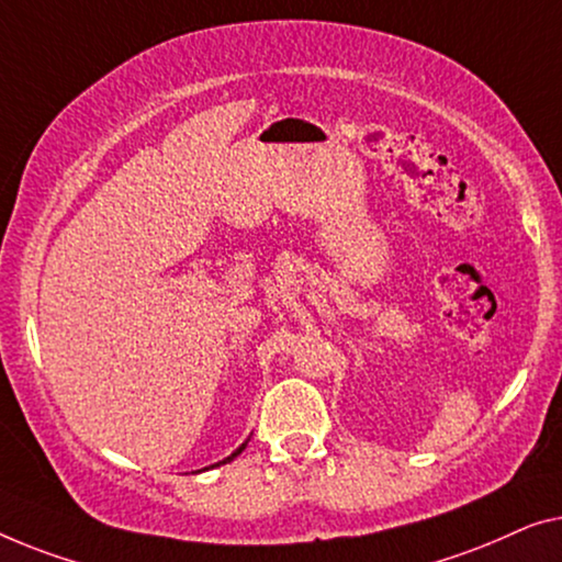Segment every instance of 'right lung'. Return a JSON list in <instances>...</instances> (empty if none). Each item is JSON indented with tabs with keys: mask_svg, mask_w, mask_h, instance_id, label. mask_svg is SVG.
Masks as SVG:
<instances>
[{
	"mask_svg": "<svg viewBox=\"0 0 562 562\" xmlns=\"http://www.w3.org/2000/svg\"><path fill=\"white\" fill-rule=\"evenodd\" d=\"M244 448H247V442H241V446H239V448H236V450H234V453H232V456H228V458H224V461H221V463H228V461H234V458H236V456H239V453H241V450H244ZM216 465H218V463H216ZM211 469H213V465H211Z\"/></svg>",
	"mask_w": 562,
	"mask_h": 562,
	"instance_id": "right-lung-1",
	"label": "right lung"
}]
</instances>
